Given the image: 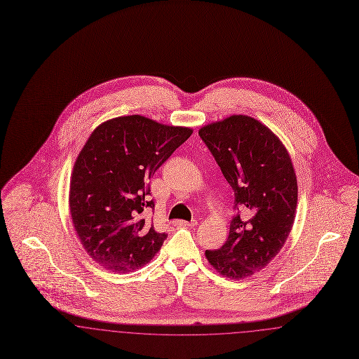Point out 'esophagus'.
I'll return each instance as SVG.
<instances>
[{
    "instance_id": "34e87169",
    "label": "esophagus",
    "mask_w": 359,
    "mask_h": 359,
    "mask_svg": "<svg viewBox=\"0 0 359 359\" xmlns=\"http://www.w3.org/2000/svg\"><path fill=\"white\" fill-rule=\"evenodd\" d=\"M196 221H191V222H188V221H180V219H177V221H173V224L175 226H177V227H194V226H196Z\"/></svg>"
}]
</instances>
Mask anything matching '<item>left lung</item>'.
<instances>
[{
  "label": "left lung",
  "instance_id": "1",
  "mask_svg": "<svg viewBox=\"0 0 359 359\" xmlns=\"http://www.w3.org/2000/svg\"><path fill=\"white\" fill-rule=\"evenodd\" d=\"M199 136L234 191L227 241L205 250L208 262L233 280L264 269L290 236L297 205V182L290 154L259 121L231 116L210 123Z\"/></svg>",
  "mask_w": 359,
  "mask_h": 359
}]
</instances>
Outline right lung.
I'll use <instances>...</instances> for the list:
<instances>
[{
  "instance_id": "1",
  "label": "right lung",
  "mask_w": 359,
  "mask_h": 359,
  "mask_svg": "<svg viewBox=\"0 0 359 359\" xmlns=\"http://www.w3.org/2000/svg\"><path fill=\"white\" fill-rule=\"evenodd\" d=\"M191 135L189 128L126 116L88 137L71 176L69 211L86 252L107 271H136L160 250L167 233L144 219L154 208L151 179Z\"/></svg>"
}]
</instances>
